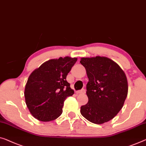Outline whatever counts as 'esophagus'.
Wrapping results in <instances>:
<instances>
[{
    "label": "esophagus",
    "mask_w": 146,
    "mask_h": 146,
    "mask_svg": "<svg viewBox=\"0 0 146 146\" xmlns=\"http://www.w3.org/2000/svg\"><path fill=\"white\" fill-rule=\"evenodd\" d=\"M85 92H86V90H85V89H84V88H82L80 90L78 91V93H79V94H85Z\"/></svg>",
    "instance_id": "obj_1"
}]
</instances>
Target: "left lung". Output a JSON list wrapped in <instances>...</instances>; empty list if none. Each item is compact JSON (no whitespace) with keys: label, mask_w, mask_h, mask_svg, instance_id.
I'll return each mask as SVG.
<instances>
[{"label":"left lung","mask_w":146,"mask_h":146,"mask_svg":"<svg viewBox=\"0 0 146 146\" xmlns=\"http://www.w3.org/2000/svg\"><path fill=\"white\" fill-rule=\"evenodd\" d=\"M89 81L86 84L88 102L80 113L91 123L100 125L111 120L123 108L128 94L125 73L119 66L106 57L82 58Z\"/></svg>","instance_id":"1"}]
</instances>
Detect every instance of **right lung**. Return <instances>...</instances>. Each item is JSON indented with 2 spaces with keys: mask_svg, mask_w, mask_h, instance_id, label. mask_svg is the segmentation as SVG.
I'll return each mask as SVG.
<instances>
[{
  "mask_svg": "<svg viewBox=\"0 0 146 146\" xmlns=\"http://www.w3.org/2000/svg\"><path fill=\"white\" fill-rule=\"evenodd\" d=\"M77 61V58L67 56L50 60L30 75L24 96L26 105L35 118L47 122L62 115L65 100L74 94L66 77Z\"/></svg>",
  "mask_w": 146,
  "mask_h": 146,
  "instance_id": "obj_1",
  "label": "right lung"
}]
</instances>
